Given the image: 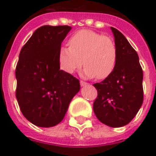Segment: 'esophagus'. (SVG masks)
Masks as SVG:
<instances>
[{
    "label": "esophagus",
    "mask_w": 156,
    "mask_h": 156,
    "mask_svg": "<svg viewBox=\"0 0 156 156\" xmlns=\"http://www.w3.org/2000/svg\"><path fill=\"white\" fill-rule=\"evenodd\" d=\"M80 84L81 87H85V86L87 85V82H85V81H82V80H80Z\"/></svg>",
    "instance_id": "esophagus-1"
}]
</instances>
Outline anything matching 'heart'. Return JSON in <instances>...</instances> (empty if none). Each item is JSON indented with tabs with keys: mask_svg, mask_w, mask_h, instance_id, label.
I'll use <instances>...</instances> for the list:
<instances>
[{
	"mask_svg": "<svg viewBox=\"0 0 156 156\" xmlns=\"http://www.w3.org/2000/svg\"><path fill=\"white\" fill-rule=\"evenodd\" d=\"M69 45L58 51V63L62 70L73 74L85 65L83 75L87 78L103 80L112 75L118 59V50L112 38L92 30L74 33Z\"/></svg>",
	"mask_w": 156,
	"mask_h": 156,
	"instance_id": "b5f03b06",
	"label": "heart"
}]
</instances>
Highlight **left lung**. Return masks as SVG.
<instances>
[{
  "label": "left lung",
  "mask_w": 156,
  "mask_h": 156,
  "mask_svg": "<svg viewBox=\"0 0 156 156\" xmlns=\"http://www.w3.org/2000/svg\"><path fill=\"white\" fill-rule=\"evenodd\" d=\"M111 29L118 59L112 75L94 84L98 91L94 112L101 123L116 128L129 124L141 108L144 101V74L136 51L119 30L114 27Z\"/></svg>",
  "instance_id": "obj_1"
}]
</instances>
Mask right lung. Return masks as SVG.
Instances as JSON below:
<instances>
[{
    "label": "right lung",
    "instance_id": "obj_1",
    "mask_svg": "<svg viewBox=\"0 0 156 156\" xmlns=\"http://www.w3.org/2000/svg\"><path fill=\"white\" fill-rule=\"evenodd\" d=\"M70 30L69 26L39 27L19 56L16 98L22 114L38 127L59 124L80 91L79 80L58 63V51Z\"/></svg>",
    "mask_w": 156,
    "mask_h": 156
}]
</instances>
